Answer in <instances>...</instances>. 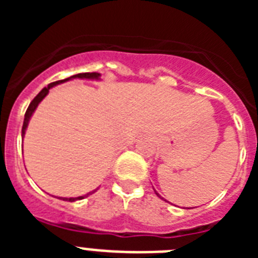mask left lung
Listing matches in <instances>:
<instances>
[{
    "label": "left lung",
    "instance_id": "1",
    "mask_svg": "<svg viewBox=\"0 0 258 258\" xmlns=\"http://www.w3.org/2000/svg\"><path fill=\"white\" fill-rule=\"evenodd\" d=\"M156 195H157V197H160V195H159V194H157V192H156Z\"/></svg>",
    "mask_w": 258,
    "mask_h": 258
}]
</instances>
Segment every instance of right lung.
<instances>
[{
    "label": "right lung",
    "mask_w": 258,
    "mask_h": 258,
    "mask_svg": "<svg viewBox=\"0 0 258 258\" xmlns=\"http://www.w3.org/2000/svg\"><path fill=\"white\" fill-rule=\"evenodd\" d=\"M99 76H101V74H98V72H85V74H77V75H74V76L68 77V79L60 80V81H55V83L49 84V85H47L46 88L42 89V90H41V92L38 93V94L36 95L35 98H33V101L29 103L28 108H27V111H26V115H24V122H23V127H22V136L24 137L26 129H27V126H28L29 118H31L32 113L35 112L36 107H37L38 103H40V102L42 101L45 97H46L47 93H49V90L52 88V86L58 85V84L64 83V81H68V80H71V79H93V80H98V79H99ZM93 192H94V191H93ZM88 195H89V194H88ZM88 195H84V197H79V198H59V199L67 200V202H76V200L84 199V198H86Z\"/></svg>",
    "instance_id": "right-lung-1"
}]
</instances>
